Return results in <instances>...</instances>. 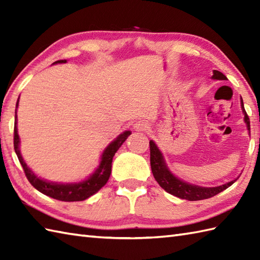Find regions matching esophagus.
<instances>
[{
    "instance_id": "obj_1",
    "label": "esophagus",
    "mask_w": 260,
    "mask_h": 260,
    "mask_svg": "<svg viewBox=\"0 0 260 260\" xmlns=\"http://www.w3.org/2000/svg\"><path fill=\"white\" fill-rule=\"evenodd\" d=\"M148 126H150V125H148L147 121L139 120L134 124V129L137 131V132H144V131L148 129Z\"/></svg>"
}]
</instances>
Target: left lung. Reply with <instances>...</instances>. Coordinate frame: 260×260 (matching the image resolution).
<instances>
[{"mask_svg":"<svg viewBox=\"0 0 260 260\" xmlns=\"http://www.w3.org/2000/svg\"><path fill=\"white\" fill-rule=\"evenodd\" d=\"M212 79L225 80L227 79V77L218 70H213ZM241 108H242V112L245 114V123L247 124V128L249 131V134H250V120L245 110L242 98H241ZM150 151H151V169H152V173L154 175V178H155L159 186L163 187V189L167 192H169L170 194H173L178 198L185 199V200H189V201L204 200V199H209L211 197H214L215 194H218L220 192H222L231 184H234L235 181L237 180L236 179L223 185L215 186V187H204V186L186 183V182L178 179L176 176H174L170 172L167 164L164 162L161 151L158 150L156 144L153 141H150Z\"/></svg>","mask_w":260,"mask_h":260,"instance_id":"left-lung-1","label":"left lung"}]
</instances>
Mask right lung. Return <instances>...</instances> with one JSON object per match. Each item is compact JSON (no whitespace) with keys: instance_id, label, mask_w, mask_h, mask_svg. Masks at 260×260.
<instances>
[{"instance_id":"1","label":"right lung","mask_w":260,"mask_h":260,"mask_svg":"<svg viewBox=\"0 0 260 260\" xmlns=\"http://www.w3.org/2000/svg\"><path fill=\"white\" fill-rule=\"evenodd\" d=\"M67 60H58V61L53 63H64ZM19 105V99L16 102V108ZM16 109H15V120H14V151L18 155L19 161L23 168L26 179L29 180L30 183L36 187L38 191H40L43 194L48 197H51L56 200L66 201V202H73V201H84L87 198L91 197L98 192L102 187L107 183V181L112 172V162L115 153L118 151V148L121 144L126 141L127 137L131 135L129 131L124 132L120 134L117 139L113 141L110 144L106 147L102 155V161L97 170L91 174L87 180L79 182V183H53V182H49L46 180H42L32 172V171L27 168L26 163L24 162L23 157H22L20 153V137L18 134V128H16Z\"/></svg>"}]
</instances>
